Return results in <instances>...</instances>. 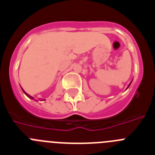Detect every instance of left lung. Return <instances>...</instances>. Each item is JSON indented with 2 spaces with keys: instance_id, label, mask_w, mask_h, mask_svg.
Returning <instances> with one entry per match:
<instances>
[{
  "instance_id": "8db88e82",
  "label": "left lung",
  "mask_w": 155,
  "mask_h": 155,
  "mask_svg": "<svg viewBox=\"0 0 155 155\" xmlns=\"http://www.w3.org/2000/svg\"><path fill=\"white\" fill-rule=\"evenodd\" d=\"M132 81H133V80H132ZM131 82H132V81H131ZM131 82H130V84H129V85H128V87H127V88H128V87H130V84H131Z\"/></svg>"
}]
</instances>
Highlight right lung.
Instances as JSON below:
<instances>
[{
	"label": "right lung",
	"mask_w": 155,
	"mask_h": 155,
	"mask_svg": "<svg viewBox=\"0 0 155 155\" xmlns=\"http://www.w3.org/2000/svg\"><path fill=\"white\" fill-rule=\"evenodd\" d=\"M21 89H22V88H21ZM22 91H23V92H24V93H25V94H26V96H28V98H31V99H33V100H34V98H33V97H31V95H29V94H27V93H26V92H25V91H24V90H23V89H22ZM44 100H46V99L41 100V101H44ZM35 101H37V100H35Z\"/></svg>",
	"instance_id": "1"
}]
</instances>
